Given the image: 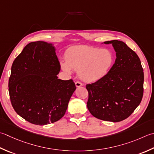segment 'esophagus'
Returning a JSON list of instances; mask_svg holds the SVG:
<instances>
[{"instance_id":"obj_1","label":"esophagus","mask_w":154,"mask_h":154,"mask_svg":"<svg viewBox=\"0 0 154 154\" xmlns=\"http://www.w3.org/2000/svg\"><path fill=\"white\" fill-rule=\"evenodd\" d=\"M75 86L77 87H79L83 86V84L81 82H79V81H76V82H75Z\"/></svg>"}]
</instances>
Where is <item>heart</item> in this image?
Segmentation results:
<instances>
[{"mask_svg":"<svg viewBox=\"0 0 154 154\" xmlns=\"http://www.w3.org/2000/svg\"><path fill=\"white\" fill-rule=\"evenodd\" d=\"M65 61L61 62L63 71L71 73L78 71L81 80L94 83L101 80L109 73L114 63V55L108 49H99L88 45L69 48Z\"/></svg>","mask_w":154,"mask_h":154,"instance_id":"obj_1","label":"heart"}]
</instances>
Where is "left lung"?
Masks as SVG:
<instances>
[{
    "label": "left lung",
    "mask_w": 154,
    "mask_h": 154,
    "mask_svg": "<svg viewBox=\"0 0 154 154\" xmlns=\"http://www.w3.org/2000/svg\"><path fill=\"white\" fill-rule=\"evenodd\" d=\"M104 43L112 44L116 61L103 79L86 85L89 93L87 106L96 118L118 122L128 118L141 103L143 71L139 57L123 41Z\"/></svg>",
    "instance_id": "obj_1"
}]
</instances>
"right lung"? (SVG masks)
Masks as SVG:
<instances>
[{
  "mask_svg": "<svg viewBox=\"0 0 154 154\" xmlns=\"http://www.w3.org/2000/svg\"><path fill=\"white\" fill-rule=\"evenodd\" d=\"M52 43L26 45L14 59L8 91L14 111L27 122L43 125L64 116L76 89L72 79H58L61 66Z\"/></svg>",
  "mask_w": 154,
  "mask_h": 154,
  "instance_id": "obj_1",
  "label": "right lung"
}]
</instances>
